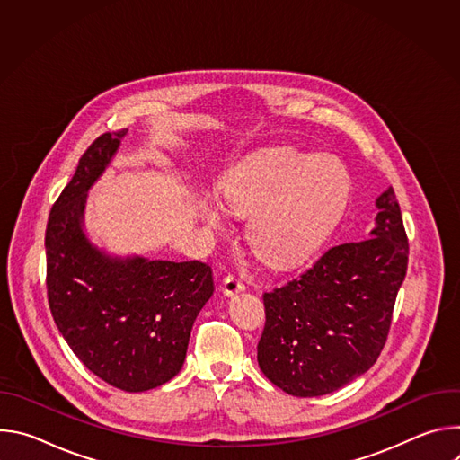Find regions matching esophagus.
I'll list each match as a JSON object with an SVG mask.
<instances>
[{
	"label": "esophagus",
	"mask_w": 460,
	"mask_h": 460,
	"mask_svg": "<svg viewBox=\"0 0 460 460\" xmlns=\"http://www.w3.org/2000/svg\"><path fill=\"white\" fill-rule=\"evenodd\" d=\"M243 289H245V286H243V282H242L238 277L229 275V277H226L224 282H222V291H224L226 296H234V295L242 293Z\"/></svg>",
	"instance_id": "esophagus-1"
}]
</instances>
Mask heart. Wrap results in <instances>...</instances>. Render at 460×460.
Returning a JSON list of instances; mask_svg holds the SVG:
<instances>
[{
	"mask_svg": "<svg viewBox=\"0 0 460 460\" xmlns=\"http://www.w3.org/2000/svg\"><path fill=\"white\" fill-rule=\"evenodd\" d=\"M227 211L249 217L245 238L271 266H293L333 229L351 194V174L333 155L309 156L291 147L268 149L236 164L222 181ZM200 218L222 226L218 208L200 204Z\"/></svg>",
	"mask_w": 460,
	"mask_h": 460,
	"instance_id": "1",
	"label": "heart"
}]
</instances>
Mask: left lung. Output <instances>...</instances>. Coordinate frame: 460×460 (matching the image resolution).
<instances>
[{"label":"left lung","mask_w":460,"mask_h":460,"mask_svg":"<svg viewBox=\"0 0 460 460\" xmlns=\"http://www.w3.org/2000/svg\"><path fill=\"white\" fill-rule=\"evenodd\" d=\"M371 238L327 249L296 279L264 293L258 366L293 397H320L364 375L378 358L408 270L397 196L375 202Z\"/></svg>","instance_id":"1"}]
</instances>
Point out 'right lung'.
<instances>
[{"mask_svg":"<svg viewBox=\"0 0 460 460\" xmlns=\"http://www.w3.org/2000/svg\"><path fill=\"white\" fill-rule=\"evenodd\" d=\"M125 135L96 138L52 206L45 231L47 295L59 333L84 366L118 389L138 393L180 373L192 323L215 284L204 261L116 256L89 240L87 192Z\"/></svg>","mask_w":460,"mask_h":460,"instance_id":"add662e5","label":"right lung"}]
</instances>
